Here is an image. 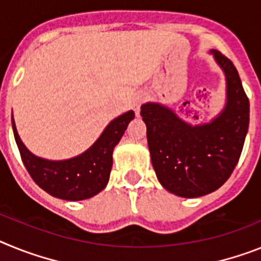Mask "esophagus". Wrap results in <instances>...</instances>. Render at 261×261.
Returning a JSON list of instances; mask_svg holds the SVG:
<instances>
[{
  "label": "esophagus",
  "instance_id": "esophagus-1",
  "mask_svg": "<svg viewBox=\"0 0 261 261\" xmlns=\"http://www.w3.org/2000/svg\"><path fill=\"white\" fill-rule=\"evenodd\" d=\"M143 94H137V96L134 97L133 99V103H131V106H133L134 112L137 113V115L139 114V110H140V105H142V102H143Z\"/></svg>",
  "mask_w": 261,
  "mask_h": 261
}]
</instances>
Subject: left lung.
Wrapping results in <instances>:
<instances>
[{"label": "left lung", "mask_w": 261, "mask_h": 261, "mask_svg": "<svg viewBox=\"0 0 261 261\" xmlns=\"http://www.w3.org/2000/svg\"><path fill=\"white\" fill-rule=\"evenodd\" d=\"M209 54L226 80L225 106L213 119L190 123L162 103L140 106L159 182L185 198L202 197L225 184L237 167L250 123V101L237 68L217 49Z\"/></svg>", "instance_id": "1"}]
</instances>
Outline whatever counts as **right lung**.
<instances>
[{
    "label": "right lung",
    "mask_w": 261,
    "mask_h": 261,
    "mask_svg": "<svg viewBox=\"0 0 261 261\" xmlns=\"http://www.w3.org/2000/svg\"><path fill=\"white\" fill-rule=\"evenodd\" d=\"M134 117L135 113L128 110L114 118L87 151L65 160H48L34 155L18 135L13 117L11 124L22 162L38 187L56 198L83 201L106 188L113 167V151Z\"/></svg>",
    "instance_id": "add662e5"
}]
</instances>
